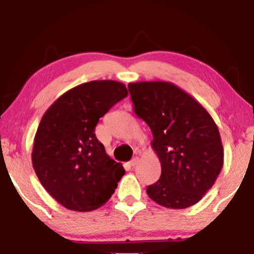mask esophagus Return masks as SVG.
Returning a JSON list of instances; mask_svg holds the SVG:
<instances>
[{"label":"esophagus","instance_id":"esophagus-1","mask_svg":"<svg viewBox=\"0 0 254 254\" xmlns=\"http://www.w3.org/2000/svg\"><path fill=\"white\" fill-rule=\"evenodd\" d=\"M138 163V158L137 157H134L133 159H131V161L129 162V165L130 166H135Z\"/></svg>","mask_w":254,"mask_h":254}]
</instances>
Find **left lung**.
Instances as JSON below:
<instances>
[{
    "label": "left lung",
    "instance_id": "1",
    "mask_svg": "<svg viewBox=\"0 0 254 254\" xmlns=\"http://www.w3.org/2000/svg\"><path fill=\"white\" fill-rule=\"evenodd\" d=\"M134 112L150 127L151 148L161 162L147 194L159 206L185 209L211 189L223 166L220 131L208 111L171 82L129 83Z\"/></svg>",
    "mask_w": 254,
    "mask_h": 254
}]
</instances>
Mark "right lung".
Here are the masks:
<instances>
[{
	"instance_id": "obj_1",
	"label": "right lung",
	"mask_w": 254,
	"mask_h": 254,
	"mask_svg": "<svg viewBox=\"0 0 254 254\" xmlns=\"http://www.w3.org/2000/svg\"><path fill=\"white\" fill-rule=\"evenodd\" d=\"M128 95L124 83H83L59 97L41 118L32 165L41 185L64 208L90 211L106 203L125 169L106 154L95 128Z\"/></svg>"
}]
</instances>
